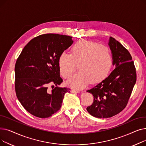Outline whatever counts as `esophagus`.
<instances>
[{
	"instance_id": "34e87169",
	"label": "esophagus",
	"mask_w": 146,
	"mask_h": 146,
	"mask_svg": "<svg viewBox=\"0 0 146 146\" xmlns=\"http://www.w3.org/2000/svg\"><path fill=\"white\" fill-rule=\"evenodd\" d=\"M70 92L72 93H79L80 91L78 90H75V89H72L70 90Z\"/></svg>"
}]
</instances>
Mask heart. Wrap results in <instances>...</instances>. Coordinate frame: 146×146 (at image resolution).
I'll return each mask as SVG.
<instances>
[{
    "instance_id": "1",
    "label": "heart",
    "mask_w": 146,
    "mask_h": 146,
    "mask_svg": "<svg viewBox=\"0 0 146 146\" xmlns=\"http://www.w3.org/2000/svg\"><path fill=\"white\" fill-rule=\"evenodd\" d=\"M111 50L98 42L80 40L71 48L70 54L62 52L58 56V66L60 74L68 79L79 64L78 73L73 75L67 83L74 89H81L90 82L95 84L108 76L113 64Z\"/></svg>"
}]
</instances>
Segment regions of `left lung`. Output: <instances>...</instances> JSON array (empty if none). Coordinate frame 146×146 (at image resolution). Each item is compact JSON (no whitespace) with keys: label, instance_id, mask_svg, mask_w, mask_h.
<instances>
[{"label":"left lung","instance_id":"obj_1","mask_svg":"<svg viewBox=\"0 0 146 146\" xmlns=\"http://www.w3.org/2000/svg\"><path fill=\"white\" fill-rule=\"evenodd\" d=\"M108 45L115 68L108 78L87 90L94 99L86 110L91 115L100 118L113 117L125 108L137 80L135 67L129 51L111 36Z\"/></svg>","mask_w":146,"mask_h":146}]
</instances>
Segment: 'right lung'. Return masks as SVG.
Here are the masks:
<instances>
[{
  "instance_id": "right-lung-1",
  "label": "right lung",
  "mask_w": 146,
  "mask_h": 146,
  "mask_svg": "<svg viewBox=\"0 0 146 146\" xmlns=\"http://www.w3.org/2000/svg\"><path fill=\"white\" fill-rule=\"evenodd\" d=\"M72 37L46 34L31 40L22 50L15 67V92L23 107L41 118L51 117L61 108L67 88L48 90L50 83L60 85L58 58L73 44Z\"/></svg>"
}]
</instances>
